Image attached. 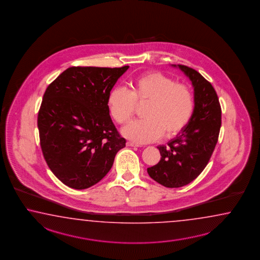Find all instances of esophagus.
<instances>
[{
    "instance_id": "esophagus-1",
    "label": "esophagus",
    "mask_w": 260,
    "mask_h": 260,
    "mask_svg": "<svg viewBox=\"0 0 260 260\" xmlns=\"http://www.w3.org/2000/svg\"><path fill=\"white\" fill-rule=\"evenodd\" d=\"M127 146H132V147H134V146H139V145H137V144H135V143H133V142H127Z\"/></svg>"
}]
</instances>
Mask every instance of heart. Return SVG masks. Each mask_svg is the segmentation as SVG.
Returning <instances> with one entry per match:
<instances>
[{
  "label": "heart",
  "instance_id": "heart-1",
  "mask_svg": "<svg viewBox=\"0 0 260 260\" xmlns=\"http://www.w3.org/2000/svg\"><path fill=\"white\" fill-rule=\"evenodd\" d=\"M132 90L116 86L107 96L111 116L119 125L133 119L136 104L146 103L145 118L135 121L123 129V134L136 143L146 144L165 135L170 138L188 125L194 110V98L190 87L177 83L171 77L151 71L134 78Z\"/></svg>",
  "mask_w": 260,
  "mask_h": 260
}]
</instances>
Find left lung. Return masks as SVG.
Here are the masks:
<instances>
[{"instance_id":"obj_1","label":"left lung","mask_w":260,"mask_h":260,"mask_svg":"<svg viewBox=\"0 0 260 260\" xmlns=\"http://www.w3.org/2000/svg\"><path fill=\"white\" fill-rule=\"evenodd\" d=\"M177 67L192 83L193 114L176 138L158 146L160 160L147 168L149 177L167 188L185 186L202 173L214 151L222 124V110L211 83L193 69Z\"/></svg>"}]
</instances>
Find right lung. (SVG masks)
I'll use <instances>...</instances> for the list:
<instances>
[{"label":"right lung","instance_id":"obj_1","mask_svg":"<svg viewBox=\"0 0 260 260\" xmlns=\"http://www.w3.org/2000/svg\"><path fill=\"white\" fill-rule=\"evenodd\" d=\"M129 67H71L47 87L38 127L45 160L54 176L87 189L111 170L126 146L111 119L107 96Z\"/></svg>","mask_w":260,"mask_h":260}]
</instances>
